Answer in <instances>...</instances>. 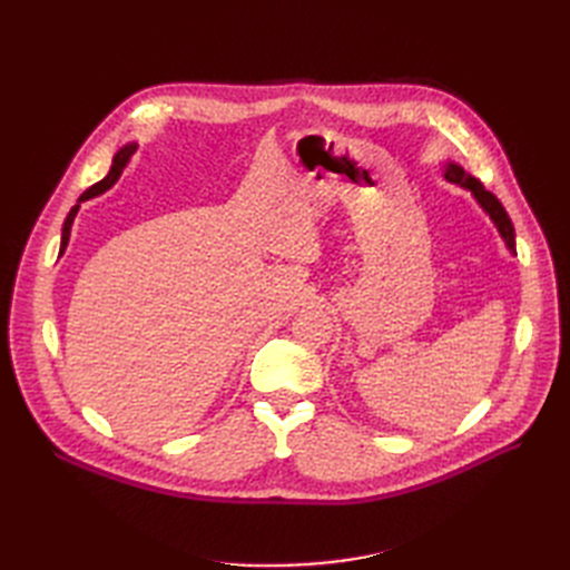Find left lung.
Masks as SVG:
<instances>
[{
  "label": "left lung",
  "mask_w": 570,
  "mask_h": 570,
  "mask_svg": "<svg viewBox=\"0 0 570 570\" xmlns=\"http://www.w3.org/2000/svg\"><path fill=\"white\" fill-rule=\"evenodd\" d=\"M444 178L450 180V183H456V185H463V187L471 189V193H473L475 199H478V204H480L482 209H485V212L490 214V218L494 220L497 230L502 233V237L507 239L509 249L515 252V243H513V223H511L507 209L502 206V202H499V199L490 193V189H485V185H482L475 176L465 174V170H463L461 166H456V164H450V166L444 168Z\"/></svg>",
  "instance_id": "obj_1"
}]
</instances>
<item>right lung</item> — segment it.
Here are the masks:
<instances>
[{"label": "right lung", "instance_id": "obj_1", "mask_svg": "<svg viewBox=\"0 0 570 570\" xmlns=\"http://www.w3.org/2000/svg\"><path fill=\"white\" fill-rule=\"evenodd\" d=\"M135 145H126L124 149H120L116 157H114V164H111V170H109V176L105 178V180H99V183H95L90 189H85V193L80 195V199L78 202H85V199H90V197H97V195H101L105 193V189H109L116 180H118V176H120V170H124V166L128 164V159L132 157L135 154ZM78 206L80 204H76L71 212H68V216H66V223H63V233H61V252L59 254H63V249H66V245H68V237H71V226H73V218H76V214H78Z\"/></svg>", "mask_w": 570, "mask_h": 570}]
</instances>
